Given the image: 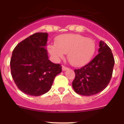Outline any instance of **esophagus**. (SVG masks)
<instances>
[{"mask_svg":"<svg viewBox=\"0 0 124 124\" xmlns=\"http://www.w3.org/2000/svg\"><path fill=\"white\" fill-rule=\"evenodd\" d=\"M69 70V68L66 67L65 66H62V70H63V71H66V70Z\"/></svg>","mask_w":124,"mask_h":124,"instance_id":"obj_1","label":"esophagus"}]
</instances>
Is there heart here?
<instances>
[{"mask_svg": "<svg viewBox=\"0 0 124 124\" xmlns=\"http://www.w3.org/2000/svg\"><path fill=\"white\" fill-rule=\"evenodd\" d=\"M55 43L48 46V51L53 58L59 60L68 53L70 63L76 67L87 64L96 51L94 40L78 34L61 35L56 38Z\"/></svg>", "mask_w": 124, "mask_h": 124, "instance_id": "obj_1", "label": "heart"}]
</instances>
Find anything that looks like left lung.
I'll return each instance as SVG.
<instances>
[{
	"instance_id": "left-lung-1",
	"label": "left lung",
	"mask_w": 124,
	"mask_h": 124,
	"mask_svg": "<svg viewBox=\"0 0 124 124\" xmlns=\"http://www.w3.org/2000/svg\"><path fill=\"white\" fill-rule=\"evenodd\" d=\"M99 53L88 64L74 70L72 86L74 91L83 96H92L103 91L112 76L115 61L111 50L100 41Z\"/></svg>"
}]
</instances>
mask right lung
Here are the masks:
<instances>
[{"label":"right lung","instance_id":"right-lung-1","mask_svg":"<svg viewBox=\"0 0 124 124\" xmlns=\"http://www.w3.org/2000/svg\"><path fill=\"white\" fill-rule=\"evenodd\" d=\"M47 33H35L20 42L10 59L11 74L22 92L30 96L44 94L62 71L60 64L48 60Z\"/></svg>","mask_w":124,"mask_h":124}]
</instances>
